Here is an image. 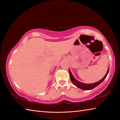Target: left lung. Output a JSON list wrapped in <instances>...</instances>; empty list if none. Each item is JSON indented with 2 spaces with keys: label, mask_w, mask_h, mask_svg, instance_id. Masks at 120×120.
Masks as SVG:
<instances>
[{
  "label": "left lung",
  "mask_w": 120,
  "mask_h": 120,
  "mask_svg": "<svg viewBox=\"0 0 120 120\" xmlns=\"http://www.w3.org/2000/svg\"><path fill=\"white\" fill-rule=\"evenodd\" d=\"M109 70V67L108 68V70L107 71V72L106 74L105 75V76H104V77L102 79H101V80L98 81V82H95L94 83H92V84H86V83H83L82 82H79V81H78V80H76V79L73 77L72 74V73H71V71L70 70H69V73H70L71 80L73 82L74 85L76 86H77L78 88L81 89L82 90H92V89H94V88H95L96 86H98L99 84H101L104 80H105V79L106 78L108 74Z\"/></svg>",
  "instance_id": "8db88e82"
}]
</instances>
